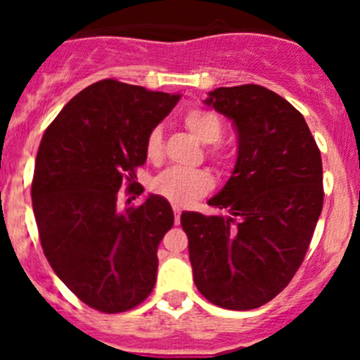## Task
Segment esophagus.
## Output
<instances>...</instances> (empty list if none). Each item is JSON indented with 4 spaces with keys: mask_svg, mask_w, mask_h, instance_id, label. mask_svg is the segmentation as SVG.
Instances as JSON below:
<instances>
[{
    "mask_svg": "<svg viewBox=\"0 0 360 360\" xmlns=\"http://www.w3.org/2000/svg\"><path fill=\"white\" fill-rule=\"evenodd\" d=\"M173 212H174V221H180V214H182V209L178 207V205H173Z\"/></svg>",
    "mask_w": 360,
    "mask_h": 360,
    "instance_id": "1",
    "label": "esophagus"
}]
</instances>
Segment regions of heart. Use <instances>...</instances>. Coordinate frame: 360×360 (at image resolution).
Wrapping results in <instances>:
<instances>
[{
	"label": "heart",
	"mask_w": 360,
	"mask_h": 360,
	"mask_svg": "<svg viewBox=\"0 0 360 360\" xmlns=\"http://www.w3.org/2000/svg\"><path fill=\"white\" fill-rule=\"evenodd\" d=\"M184 124L193 135L202 141L203 144H211L207 148L209 157L219 165L225 164V153L219 149L216 142L224 135V120L216 111L207 108H191L184 113ZM162 131L160 128H153L148 133L144 142L146 158L151 162H158L162 158ZM214 186V178L205 169H182V167H169L162 171L151 187L157 195L176 205H189L195 200L207 195Z\"/></svg>",
	"instance_id": "obj_1"
}]
</instances>
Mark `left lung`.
Listing matches in <instances>:
<instances>
[{
  "label": "left lung",
  "instance_id": "8db88e82",
  "mask_svg": "<svg viewBox=\"0 0 360 360\" xmlns=\"http://www.w3.org/2000/svg\"><path fill=\"white\" fill-rule=\"evenodd\" d=\"M232 120L238 160L209 205L182 212L198 290L227 310L263 307L303 263L323 211V162L303 115L259 84L216 88L205 101Z\"/></svg>",
  "mask_w": 360,
  "mask_h": 360
}]
</instances>
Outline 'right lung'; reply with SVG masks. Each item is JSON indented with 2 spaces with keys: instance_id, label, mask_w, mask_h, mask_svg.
<instances>
[{
  "instance_id": "obj_1",
  "label": "right lung",
  "mask_w": 360,
  "mask_h": 360,
  "mask_svg": "<svg viewBox=\"0 0 360 360\" xmlns=\"http://www.w3.org/2000/svg\"><path fill=\"white\" fill-rule=\"evenodd\" d=\"M178 98L104 79L79 91L41 139L32 180L41 247L66 287L103 314L139 307L157 281L173 209L151 195L120 211L117 196L124 186L142 193L133 184L146 136Z\"/></svg>"
}]
</instances>
